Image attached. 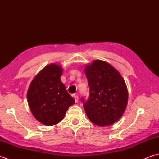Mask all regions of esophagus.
Segmentation results:
<instances>
[{
	"mask_svg": "<svg viewBox=\"0 0 159 159\" xmlns=\"http://www.w3.org/2000/svg\"><path fill=\"white\" fill-rule=\"evenodd\" d=\"M74 100H75V102L76 103L79 102V96H78L77 95H74Z\"/></svg>",
	"mask_w": 159,
	"mask_h": 159,
	"instance_id": "esophagus-1",
	"label": "esophagus"
}]
</instances>
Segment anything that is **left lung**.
Listing matches in <instances>:
<instances>
[{
	"instance_id": "1",
	"label": "left lung",
	"mask_w": 159,
	"mask_h": 159,
	"mask_svg": "<svg viewBox=\"0 0 159 159\" xmlns=\"http://www.w3.org/2000/svg\"><path fill=\"white\" fill-rule=\"evenodd\" d=\"M89 95L82 97L89 120L99 126L116 122L126 108L128 93L123 78L105 61L96 60L85 67Z\"/></svg>"
}]
</instances>
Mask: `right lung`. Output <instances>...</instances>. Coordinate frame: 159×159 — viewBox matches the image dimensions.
Returning a JSON list of instances; mask_svg holds the SVG:
<instances>
[{"instance_id": "1", "label": "right lung", "mask_w": 159, "mask_h": 159, "mask_svg": "<svg viewBox=\"0 0 159 159\" xmlns=\"http://www.w3.org/2000/svg\"><path fill=\"white\" fill-rule=\"evenodd\" d=\"M61 67L50 64L32 80L27 92L30 109L40 122L53 126L61 121L75 100L67 93L61 80Z\"/></svg>"}]
</instances>
